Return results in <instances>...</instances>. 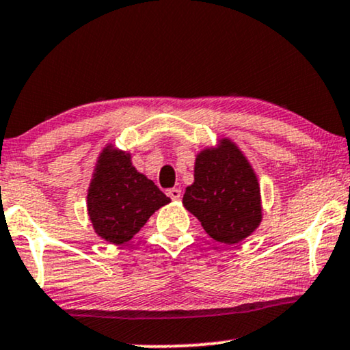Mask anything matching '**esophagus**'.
Listing matches in <instances>:
<instances>
[{"label": "esophagus", "mask_w": 350, "mask_h": 350, "mask_svg": "<svg viewBox=\"0 0 350 350\" xmlns=\"http://www.w3.org/2000/svg\"><path fill=\"white\" fill-rule=\"evenodd\" d=\"M166 196L172 198V200H179L180 196H183V192H180V189H170L166 190Z\"/></svg>", "instance_id": "34e87169"}]
</instances>
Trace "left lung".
<instances>
[{"label":"left lung","mask_w":350,"mask_h":350,"mask_svg":"<svg viewBox=\"0 0 350 350\" xmlns=\"http://www.w3.org/2000/svg\"><path fill=\"white\" fill-rule=\"evenodd\" d=\"M183 205L219 244H239L258 229L263 219L260 183L237 144L223 137L197 153L193 183L185 189Z\"/></svg>","instance_id":"left-lung-1"}]
</instances>
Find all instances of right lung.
Instances as JSON below:
<instances>
[{"label":"right lung","instance_id":"right-lung-1","mask_svg":"<svg viewBox=\"0 0 350 350\" xmlns=\"http://www.w3.org/2000/svg\"><path fill=\"white\" fill-rule=\"evenodd\" d=\"M170 202L152 179L135 170L129 152L105 145L87 190V213L96 236L114 245L126 244Z\"/></svg>","mask_w":350,"mask_h":350}]
</instances>
